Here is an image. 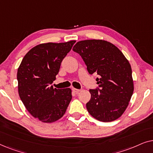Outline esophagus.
Returning <instances> with one entry per match:
<instances>
[{
	"instance_id": "obj_1",
	"label": "esophagus",
	"mask_w": 153,
	"mask_h": 153,
	"mask_svg": "<svg viewBox=\"0 0 153 153\" xmlns=\"http://www.w3.org/2000/svg\"><path fill=\"white\" fill-rule=\"evenodd\" d=\"M72 91L74 92V93H78L79 91H81V90H79V89H76V88H72Z\"/></svg>"
}]
</instances>
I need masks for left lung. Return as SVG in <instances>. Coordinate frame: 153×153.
<instances>
[{
    "label": "left lung",
    "mask_w": 153,
    "mask_h": 153,
    "mask_svg": "<svg viewBox=\"0 0 153 153\" xmlns=\"http://www.w3.org/2000/svg\"><path fill=\"white\" fill-rule=\"evenodd\" d=\"M73 51L81 56L90 74H97L98 87L90 89L88 111L102 122L122 116L134 91L130 64L118 47L102 39L79 41Z\"/></svg>",
    "instance_id": "1"
}]
</instances>
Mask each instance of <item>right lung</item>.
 Listing matches in <instances>:
<instances>
[{"label": "right lung", "mask_w": 153, "mask_h": 153, "mask_svg": "<svg viewBox=\"0 0 153 153\" xmlns=\"http://www.w3.org/2000/svg\"><path fill=\"white\" fill-rule=\"evenodd\" d=\"M76 41L45 43L33 47L23 58L17 71L18 91L26 109L43 123L62 118L72 100L70 88L50 86L56 80L62 60Z\"/></svg>", "instance_id": "1"}]
</instances>
